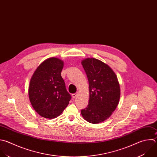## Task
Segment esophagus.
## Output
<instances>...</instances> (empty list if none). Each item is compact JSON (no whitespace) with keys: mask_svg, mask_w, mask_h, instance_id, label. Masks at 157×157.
<instances>
[{"mask_svg":"<svg viewBox=\"0 0 157 157\" xmlns=\"http://www.w3.org/2000/svg\"><path fill=\"white\" fill-rule=\"evenodd\" d=\"M77 96H78V93H76V94H72V97H73V98H75Z\"/></svg>","mask_w":157,"mask_h":157,"instance_id":"esophagus-1","label":"esophagus"}]
</instances>
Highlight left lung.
Listing matches in <instances>:
<instances>
[{
	"label": "left lung",
	"mask_w": 157,
	"mask_h": 157,
	"mask_svg": "<svg viewBox=\"0 0 157 157\" xmlns=\"http://www.w3.org/2000/svg\"><path fill=\"white\" fill-rule=\"evenodd\" d=\"M89 82L87 107L81 110L84 119L92 124L107 120L119 103L121 91L117 76L106 63L94 59L81 61Z\"/></svg>",
	"instance_id": "8db88e82"
}]
</instances>
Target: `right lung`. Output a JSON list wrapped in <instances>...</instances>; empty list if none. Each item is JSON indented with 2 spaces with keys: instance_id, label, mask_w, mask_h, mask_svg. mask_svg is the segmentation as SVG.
Segmentation results:
<instances>
[{
  "instance_id": "obj_1",
  "label": "right lung",
  "mask_w": 157,
  "mask_h": 157,
  "mask_svg": "<svg viewBox=\"0 0 157 157\" xmlns=\"http://www.w3.org/2000/svg\"><path fill=\"white\" fill-rule=\"evenodd\" d=\"M64 62L52 57L42 62L34 71L28 87L29 101L42 117L55 118L63 112L71 99L61 76Z\"/></svg>"
}]
</instances>
